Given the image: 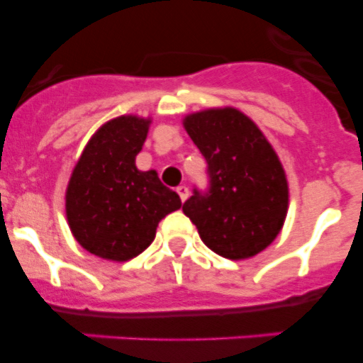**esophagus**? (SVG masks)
Segmentation results:
<instances>
[{
  "label": "esophagus",
  "instance_id": "34e87169",
  "mask_svg": "<svg viewBox=\"0 0 363 363\" xmlns=\"http://www.w3.org/2000/svg\"><path fill=\"white\" fill-rule=\"evenodd\" d=\"M176 192H178V194H179V200H182V201L187 200V196H189V189L185 187V185H179V187L176 189Z\"/></svg>",
  "mask_w": 363,
  "mask_h": 363
}]
</instances>
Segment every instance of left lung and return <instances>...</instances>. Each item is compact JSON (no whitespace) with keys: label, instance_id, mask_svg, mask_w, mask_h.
<instances>
[{"label":"left lung","instance_id":"8db88e82","mask_svg":"<svg viewBox=\"0 0 363 363\" xmlns=\"http://www.w3.org/2000/svg\"><path fill=\"white\" fill-rule=\"evenodd\" d=\"M184 127L209 163L211 191L184 203L201 242L229 259L252 258L284 227L289 184L258 125L234 107L191 112Z\"/></svg>","mask_w":363,"mask_h":363}]
</instances>
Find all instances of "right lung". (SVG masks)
Listing matches in <instances>:
<instances>
[{
  "mask_svg": "<svg viewBox=\"0 0 363 363\" xmlns=\"http://www.w3.org/2000/svg\"><path fill=\"white\" fill-rule=\"evenodd\" d=\"M150 118L123 114L91 136L70 174L65 214L76 242L98 258L127 262L156 236L160 220L182 207L156 171H140L136 156Z\"/></svg>",
  "mask_w": 363,
  "mask_h": 363,
  "instance_id": "right-lung-1",
  "label": "right lung"
}]
</instances>
